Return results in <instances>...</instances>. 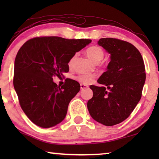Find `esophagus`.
Wrapping results in <instances>:
<instances>
[{
    "label": "esophagus",
    "instance_id": "obj_1",
    "mask_svg": "<svg viewBox=\"0 0 159 159\" xmlns=\"http://www.w3.org/2000/svg\"><path fill=\"white\" fill-rule=\"evenodd\" d=\"M88 85H85L84 84H80V89L83 90V89H85V88H88Z\"/></svg>",
    "mask_w": 159,
    "mask_h": 159
}]
</instances>
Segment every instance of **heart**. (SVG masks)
Here are the masks:
<instances>
[{"mask_svg": "<svg viewBox=\"0 0 159 159\" xmlns=\"http://www.w3.org/2000/svg\"><path fill=\"white\" fill-rule=\"evenodd\" d=\"M86 54L91 60H93L95 62H99L103 59L104 56V52L100 47L97 45H93L86 50ZM76 55L72 57L71 60L69 61V66H71L74 64L75 60H76ZM95 78V74H79L76 77V79L78 81L81 83L82 84H89L93 81V79Z\"/></svg>", "mask_w": 159, "mask_h": 159, "instance_id": "obj_1", "label": "heart"}]
</instances>
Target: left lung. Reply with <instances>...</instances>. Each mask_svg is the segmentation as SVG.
Instances as JSON below:
<instances>
[{
    "instance_id": "8db88e82",
    "label": "left lung",
    "mask_w": 159,
    "mask_h": 159,
    "mask_svg": "<svg viewBox=\"0 0 159 159\" xmlns=\"http://www.w3.org/2000/svg\"><path fill=\"white\" fill-rule=\"evenodd\" d=\"M98 44L111 54V61L98 80L105 86H90L93 96L87 106L94 120L112 126L125 120L140 100L145 66L139 51L130 43L104 38Z\"/></svg>"
}]
</instances>
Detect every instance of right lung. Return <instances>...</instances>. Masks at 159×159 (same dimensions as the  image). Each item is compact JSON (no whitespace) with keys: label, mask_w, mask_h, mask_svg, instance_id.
<instances>
[{"label":"right lung","mask_w":159,"mask_h":159,"mask_svg":"<svg viewBox=\"0 0 159 159\" xmlns=\"http://www.w3.org/2000/svg\"><path fill=\"white\" fill-rule=\"evenodd\" d=\"M89 39L39 36L20 48L15 61L13 85L23 111L34 124L50 128L65 118L70 101L79 92L77 81L66 79L57 85L53 76L69 71L68 63Z\"/></svg>","instance_id":"right-lung-1"}]
</instances>
